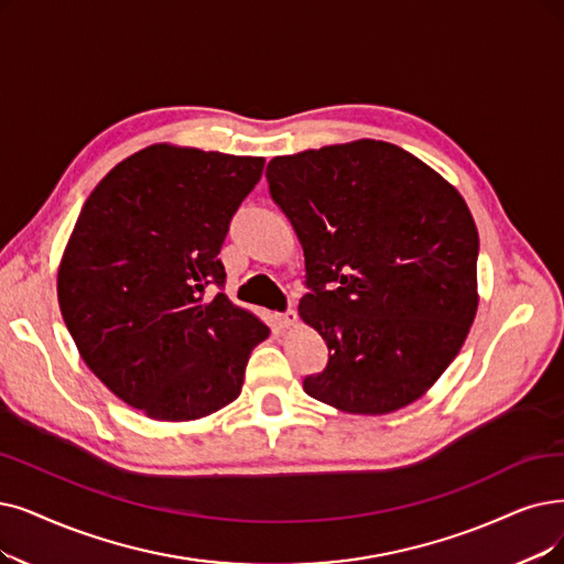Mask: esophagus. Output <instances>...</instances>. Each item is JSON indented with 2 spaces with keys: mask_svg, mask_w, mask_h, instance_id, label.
Returning a JSON list of instances; mask_svg holds the SVG:
<instances>
[{
  "mask_svg": "<svg viewBox=\"0 0 564 564\" xmlns=\"http://www.w3.org/2000/svg\"><path fill=\"white\" fill-rule=\"evenodd\" d=\"M275 324H278L280 328H289V326H294V324H296V312H294V310H286V312H280V314H275Z\"/></svg>",
  "mask_w": 564,
  "mask_h": 564,
  "instance_id": "1",
  "label": "esophagus"
}]
</instances>
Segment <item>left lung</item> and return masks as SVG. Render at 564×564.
Listing matches in <instances>:
<instances>
[{
	"label": "left lung",
	"instance_id": "obj_1",
	"mask_svg": "<svg viewBox=\"0 0 564 564\" xmlns=\"http://www.w3.org/2000/svg\"><path fill=\"white\" fill-rule=\"evenodd\" d=\"M265 177L303 247L299 312L328 347L305 393L370 416L419 400L479 305V234L463 196L408 150L370 139L275 156Z\"/></svg>",
	"mask_w": 564,
	"mask_h": 564
}]
</instances>
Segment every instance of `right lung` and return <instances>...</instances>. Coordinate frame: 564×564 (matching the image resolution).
Returning a JSON list of instances; mask_svg holds the SVG:
<instances>
[{
	"mask_svg": "<svg viewBox=\"0 0 564 564\" xmlns=\"http://www.w3.org/2000/svg\"><path fill=\"white\" fill-rule=\"evenodd\" d=\"M263 156L150 145L85 200L66 245L57 299L104 384L156 421H194L240 395L268 326L234 305L217 259L254 189Z\"/></svg>",
	"mask_w": 564,
	"mask_h": 564,
	"instance_id": "1",
	"label": "right lung"
}]
</instances>
